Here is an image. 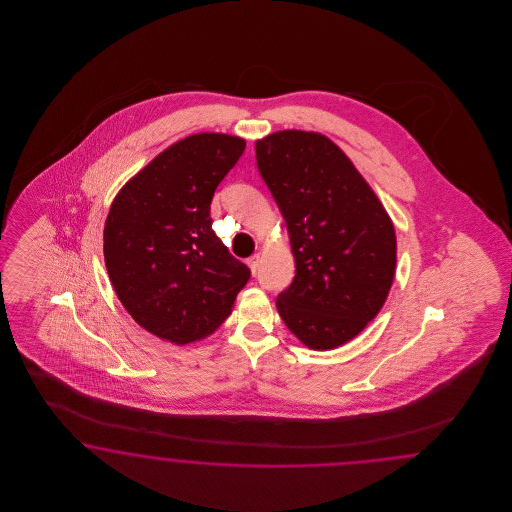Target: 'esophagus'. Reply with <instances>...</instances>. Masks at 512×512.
Returning <instances> with one entry per match:
<instances>
[{
	"label": "esophagus",
	"instance_id": "esophagus-1",
	"mask_svg": "<svg viewBox=\"0 0 512 512\" xmlns=\"http://www.w3.org/2000/svg\"><path fill=\"white\" fill-rule=\"evenodd\" d=\"M259 263H261V255H259V253H255V255H251V257H249L248 264L253 274H257V270H259Z\"/></svg>",
	"mask_w": 512,
	"mask_h": 512
}]
</instances>
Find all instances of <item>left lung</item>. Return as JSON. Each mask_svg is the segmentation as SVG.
Instances as JSON below:
<instances>
[{"mask_svg": "<svg viewBox=\"0 0 512 512\" xmlns=\"http://www.w3.org/2000/svg\"><path fill=\"white\" fill-rule=\"evenodd\" d=\"M255 155L295 255L279 315L311 349H334L387 300L396 270L392 221L349 157L319 133L279 131L259 140Z\"/></svg>", "mask_w": 512, "mask_h": 512, "instance_id": "8db88e82", "label": "left lung"}]
</instances>
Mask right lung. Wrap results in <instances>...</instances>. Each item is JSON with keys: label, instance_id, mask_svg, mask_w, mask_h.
I'll return each instance as SVG.
<instances>
[{"label": "right lung", "instance_id": "right-lung-1", "mask_svg": "<svg viewBox=\"0 0 512 512\" xmlns=\"http://www.w3.org/2000/svg\"><path fill=\"white\" fill-rule=\"evenodd\" d=\"M246 142L191 135L118 193L105 223V264L125 310L157 338L184 345L221 325L251 270L212 229L210 204Z\"/></svg>", "mask_w": 512, "mask_h": 512}]
</instances>
